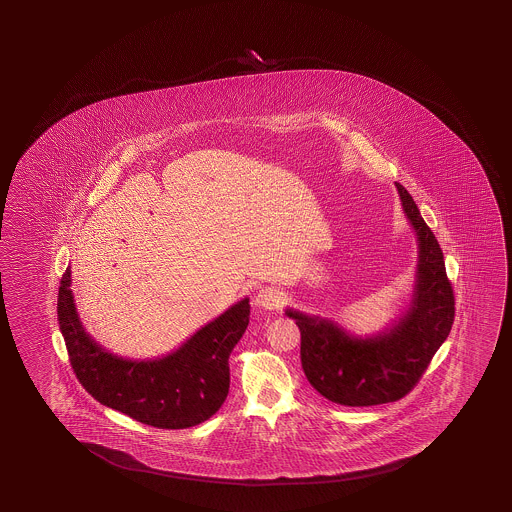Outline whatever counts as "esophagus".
Returning a JSON list of instances; mask_svg holds the SVG:
<instances>
[{
	"mask_svg": "<svg viewBox=\"0 0 512 512\" xmlns=\"http://www.w3.org/2000/svg\"><path fill=\"white\" fill-rule=\"evenodd\" d=\"M283 304V296L280 291L276 289H263L258 296H256V305H260L263 309H269V311H276L280 309Z\"/></svg>",
	"mask_w": 512,
	"mask_h": 512,
	"instance_id": "1",
	"label": "esophagus"
}]
</instances>
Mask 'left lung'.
<instances>
[{
	"mask_svg": "<svg viewBox=\"0 0 512 512\" xmlns=\"http://www.w3.org/2000/svg\"><path fill=\"white\" fill-rule=\"evenodd\" d=\"M395 186L417 236L414 291L403 315L382 333L357 337L335 320L285 311L302 333L305 377L331 403L373 406L403 399L454 324V291L446 278L443 251L408 190Z\"/></svg>",
	"mask_w": 512,
	"mask_h": 512,
	"instance_id": "left-lung-1",
	"label": "left lung"
}]
</instances>
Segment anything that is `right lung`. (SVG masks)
Here are the masks:
<instances>
[{
    "instance_id": "right-lung-1",
    "label": "right lung",
    "mask_w": 512,
    "mask_h": 512,
    "mask_svg": "<svg viewBox=\"0 0 512 512\" xmlns=\"http://www.w3.org/2000/svg\"><path fill=\"white\" fill-rule=\"evenodd\" d=\"M249 315V298H243L163 359H122L82 326L69 267L58 289V324L86 392L139 423L168 430L199 425L225 403L230 353L249 326Z\"/></svg>"
}]
</instances>
